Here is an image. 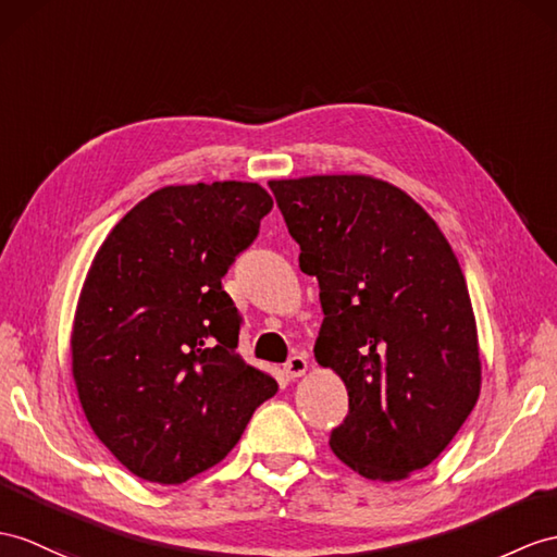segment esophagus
I'll return each instance as SVG.
<instances>
[{
    "mask_svg": "<svg viewBox=\"0 0 557 557\" xmlns=\"http://www.w3.org/2000/svg\"><path fill=\"white\" fill-rule=\"evenodd\" d=\"M307 366H309V361L305 355H293L286 363H283V371H286L288 377H300V375H305Z\"/></svg>",
    "mask_w": 557,
    "mask_h": 557,
    "instance_id": "1",
    "label": "esophagus"
}]
</instances>
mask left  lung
I'll use <instances>...</instances> for the list:
<instances>
[{
	"mask_svg": "<svg viewBox=\"0 0 557 557\" xmlns=\"http://www.w3.org/2000/svg\"><path fill=\"white\" fill-rule=\"evenodd\" d=\"M300 269L319 281L314 357L349 411L331 449L369 480L430 466L480 397L478 329L463 271L435 220L361 174L269 182Z\"/></svg>",
	"mask_w": 557,
	"mask_h": 557,
	"instance_id": "obj_1",
	"label": "left lung"
}]
</instances>
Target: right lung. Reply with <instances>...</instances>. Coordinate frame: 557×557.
I'll list each match as a JSON object with an SVG mask.
<instances>
[{
    "label": "right lung",
    "instance_id": "add662e5",
    "mask_svg": "<svg viewBox=\"0 0 557 557\" xmlns=\"http://www.w3.org/2000/svg\"><path fill=\"white\" fill-rule=\"evenodd\" d=\"M271 208L260 184L165 186L94 257L73 377L94 435L141 480L182 484L216 466L276 395L236 351L243 317L222 288Z\"/></svg>",
    "mask_w": 557,
    "mask_h": 557
}]
</instances>
